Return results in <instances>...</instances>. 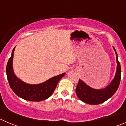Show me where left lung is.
Here are the masks:
<instances>
[{
    "label": "left lung",
    "instance_id": "left-lung-1",
    "mask_svg": "<svg viewBox=\"0 0 126 126\" xmlns=\"http://www.w3.org/2000/svg\"><path fill=\"white\" fill-rule=\"evenodd\" d=\"M113 48L116 54L117 61V70L114 78L107 87L100 90H96L90 87L79 79L76 88V93L78 97L81 101L90 105L100 104L112 97L116 92L121 81V69L120 63L118 61L117 53L115 48Z\"/></svg>",
    "mask_w": 126,
    "mask_h": 126
}]
</instances>
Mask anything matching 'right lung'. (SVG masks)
Instances as JSON below:
<instances>
[{
	"label": "right lung",
	"instance_id": "obj_1",
	"mask_svg": "<svg viewBox=\"0 0 126 126\" xmlns=\"http://www.w3.org/2000/svg\"><path fill=\"white\" fill-rule=\"evenodd\" d=\"M14 50L15 47L13 48L6 67L7 78L13 92L20 98L28 101L40 102L49 98L54 92L59 80L65 76V73L53 77L40 84H31L24 83L15 75L13 71Z\"/></svg>",
	"mask_w": 126,
	"mask_h": 126
}]
</instances>
